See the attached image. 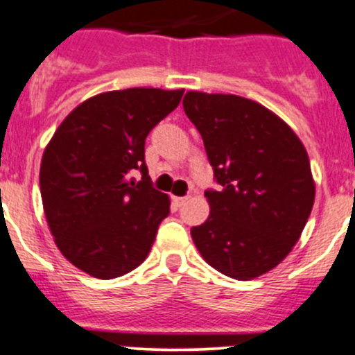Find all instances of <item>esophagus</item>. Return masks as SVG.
Masks as SVG:
<instances>
[{
	"instance_id": "esophagus-1",
	"label": "esophagus",
	"mask_w": 355,
	"mask_h": 355,
	"mask_svg": "<svg viewBox=\"0 0 355 355\" xmlns=\"http://www.w3.org/2000/svg\"><path fill=\"white\" fill-rule=\"evenodd\" d=\"M187 200H189L187 196H182V198H180V196H175V198H173V203L177 205V207H182V205H184Z\"/></svg>"
}]
</instances>
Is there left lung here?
Returning <instances> with one entry per match:
<instances>
[{"label":"left lung","instance_id":"obj_1","mask_svg":"<svg viewBox=\"0 0 355 355\" xmlns=\"http://www.w3.org/2000/svg\"><path fill=\"white\" fill-rule=\"evenodd\" d=\"M184 110L220 185L205 191L210 215L191 236L211 268L252 280L286 259L310 217L315 184L306 150L252 99L189 91Z\"/></svg>","mask_w":355,"mask_h":355}]
</instances>
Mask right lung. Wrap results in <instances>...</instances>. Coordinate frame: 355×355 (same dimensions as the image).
I'll use <instances>...</instances> for the list:
<instances>
[{"label":"right lung","mask_w":355,"mask_h":355,"mask_svg":"<svg viewBox=\"0 0 355 355\" xmlns=\"http://www.w3.org/2000/svg\"><path fill=\"white\" fill-rule=\"evenodd\" d=\"M182 94L132 87L92 96L43 152L40 191L51 233L62 256L91 277L108 280L140 266L170 214V198L148 177L145 138Z\"/></svg>","instance_id":"obj_1"}]
</instances>
